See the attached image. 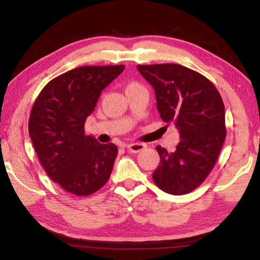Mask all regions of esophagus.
<instances>
[{
  "instance_id": "esophagus-1",
  "label": "esophagus",
  "mask_w": 260,
  "mask_h": 260,
  "mask_svg": "<svg viewBox=\"0 0 260 260\" xmlns=\"http://www.w3.org/2000/svg\"><path fill=\"white\" fill-rule=\"evenodd\" d=\"M144 148H146V144H143V143H131V144H127V149H128V151L129 152H133V153H138L140 151H142Z\"/></svg>"
}]
</instances>
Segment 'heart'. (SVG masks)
Instances as JSON below:
<instances>
[{
    "label": "heart",
    "mask_w": 260,
    "mask_h": 260,
    "mask_svg": "<svg viewBox=\"0 0 260 260\" xmlns=\"http://www.w3.org/2000/svg\"><path fill=\"white\" fill-rule=\"evenodd\" d=\"M138 87H142V86H141L139 82L132 81V82H129V83H128V85H127V87H126V89H132V88H138Z\"/></svg>",
    "instance_id": "obj_1"
}]
</instances>
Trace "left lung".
<instances>
[{
    "label": "left lung",
    "instance_id": "1",
    "mask_svg": "<svg viewBox=\"0 0 260 260\" xmlns=\"http://www.w3.org/2000/svg\"><path fill=\"white\" fill-rule=\"evenodd\" d=\"M155 89L162 121L174 122L180 142L173 152L157 146L159 165L155 183L167 193L184 195L212 171L226 139L225 107L209 79L179 64L138 65Z\"/></svg>",
    "mask_w": 260,
    "mask_h": 260
}]
</instances>
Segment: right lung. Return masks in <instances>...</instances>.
<instances>
[{"mask_svg":"<svg viewBox=\"0 0 260 260\" xmlns=\"http://www.w3.org/2000/svg\"><path fill=\"white\" fill-rule=\"evenodd\" d=\"M124 65L81 67L60 74L39 94L28 133L39 160L52 181L77 196L90 195L108 182L118 148L85 135V122L99 98Z\"/></svg>","mask_w":260,"mask_h":260,"instance_id":"obj_1","label":"right lung"}]
</instances>
